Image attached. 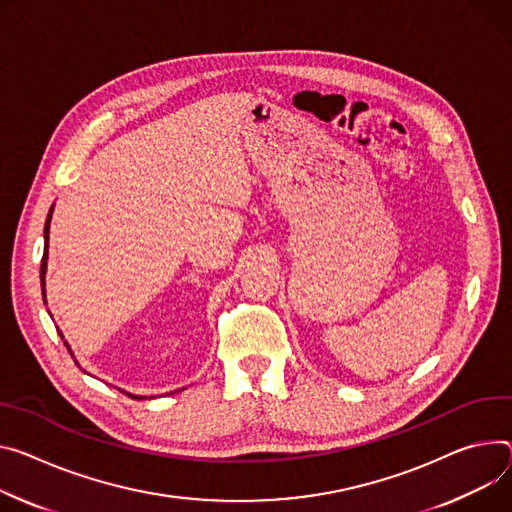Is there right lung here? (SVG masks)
<instances>
[{"instance_id":"obj_1","label":"right lung","mask_w":512,"mask_h":512,"mask_svg":"<svg viewBox=\"0 0 512 512\" xmlns=\"http://www.w3.org/2000/svg\"><path fill=\"white\" fill-rule=\"evenodd\" d=\"M51 216H53V208L49 210V216H46V224H44V255H42V263H40V286H42V298H44V304H46V294H44V275H46V259H49V230H51ZM61 335V333H59ZM63 339V335H61ZM67 345V341H65ZM69 353H71V347L67 345ZM73 355V353H71Z\"/></svg>"}]
</instances>
